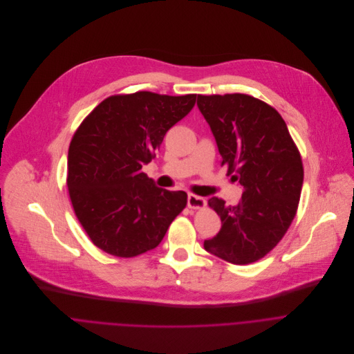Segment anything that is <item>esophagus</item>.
Wrapping results in <instances>:
<instances>
[{
    "label": "esophagus",
    "instance_id": "esophagus-1",
    "mask_svg": "<svg viewBox=\"0 0 354 354\" xmlns=\"http://www.w3.org/2000/svg\"><path fill=\"white\" fill-rule=\"evenodd\" d=\"M187 205H188V207H191V209H201V207L206 206V201H205L203 198H201V196L194 195V194H188V196H187Z\"/></svg>",
    "mask_w": 354,
    "mask_h": 354
}]
</instances>
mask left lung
Wrapping results in <instances>:
<instances>
[{"instance_id":"left-lung-1","label":"left lung","mask_w":354,"mask_h":354,"mask_svg":"<svg viewBox=\"0 0 354 354\" xmlns=\"http://www.w3.org/2000/svg\"><path fill=\"white\" fill-rule=\"evenodd\" d=\"M196 106L215 136L222 165L243 187L232 206L212 196L222 229L203 241L207 252L245 265L265 257L292 225L304 170L288 125L269 104L248 95L198 96Z\"/></svg>"}]
</instances>
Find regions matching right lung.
I'll list each match as a JSON object with an SVG mask.
<instances>
[{"label":"right lung","instance_id":"right-lung-1","mask_svg":"<svg viewBox=\"0 0 354 354\" xmlns=\"http://www.w3.org/2000/svg\"><path fill=\"white\" fill-rule=\"evenodd\" d=\"M195 100L196 95L152 92L110 96L77 129L68 151L69 198L104 252L131 258L156 248L185 207L184 191L159 188L142 166Z\"/></svg>","mask_w":354,"mask_h":354}]
</instances>
